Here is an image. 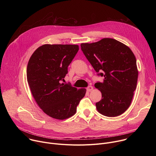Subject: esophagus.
<instances>
[{"mask_svg":"<svg viewBox=\"0 0 156 156\" xmlns=\"http://www.w3.org/2000/svg\"><path fill=\"white\" fill-rule=\"evenodd\" d=\"M86 90L87 91H91L93 90V87L92 86H88L87 87H86Z\"/></svg>","mask_w":156,"mask_h":156,"instance_id":"1","label":"esophagus"}]
</instances>
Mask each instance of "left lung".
I'll return each instance as SVG.
<instances>
[{"label":"left lung","instance_id":"8db88e82","mask_svg":"<svg viewBox=\"0 0 156 156\" xmlns=\"http://www.w3.org/2000/svg\"><path fill=\"white\" fill-rule=\"evenodd\" d=\"M81 51L98 76H103L95 87L102 93L96 103L103 115L119 116L129 107L136 90L138 72L136 60L131 50L112 38H104L93 43H82Z\"/></svg>","mask_w":156,"mask_h":156}]
</instances>
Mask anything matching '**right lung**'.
<instances>
[{
	"mask_svg": "<svg viewBox=\"0 0 156 156\" xmlns=\"http://www.w3.org/2000/svg\"><path fill=\"white\" fill-rule=\"evenodd\" d=\"M78 50V45L44 44L29 60L27 81L33 96L44 112L54 119L73 115L86 94L85 89L78 90L70 83H61Z\"/></svg>",
	"mask_w": 156,
	"mask_h": 156,
	"instance_id": "1",
	"label": "right lung"
}]
</instances>
